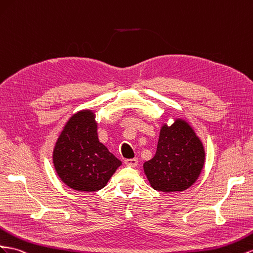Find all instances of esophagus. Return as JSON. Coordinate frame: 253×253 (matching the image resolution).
I'll use <instances>...</instances> for the list:
<instances>
[{"mask_svg": "<svg viewBox=\"0 0 253 253\" xmlns=\"http://www.w3.org/2000/svg\"><path fill=\"white\" fill-rule=\"evenodd\" d=\"M125 164L127 166L135 167L138 164V160L137 159H127V160H125Z\"/></svg>", "mask_w": 253, "mask_h": 253, "instance_id": "34e87169", "label": "esophagus"}]
</instances>
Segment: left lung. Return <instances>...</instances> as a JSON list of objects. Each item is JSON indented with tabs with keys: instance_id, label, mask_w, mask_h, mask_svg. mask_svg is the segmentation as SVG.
Here are the masks:
<instances>
[{
	"instance_id": "8db88e82",
	"label": "left lung",
	"mask_w": 253,
	"mask_h": 253,
	"mask_svg": "<svg viewBox=\"0 0 253 253\" xmlns=\"http://www.w3.org/2000/svg\"><path fill=\"white\" fill-rule=\"evenodd\" d=\"M204 160L203 145L192 126L176 119L170 126H162L156 153L143 164V170L155 190L182 192L196 182Z\"/></svg>"
}]
</instances>
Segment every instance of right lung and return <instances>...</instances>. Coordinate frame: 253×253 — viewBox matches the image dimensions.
<instances>
[{
	"instance_id": "right-lung-1",
	"label": "right lung",
	"mask_w": 253,
	"mask_h": 253,
	"mask_svg": "<svg viewBox=\"0 0 253 253\" xmlns=\"http://www.w3.org/2000/svg\"><path fill=\"white\" fill-rule=\"evenodd\" d=\"M53 163L60 180L79 192L103 188L121 165L99 141L91 111H81L68 120L54 147Z\"/></svg>"
}]
</instances>
